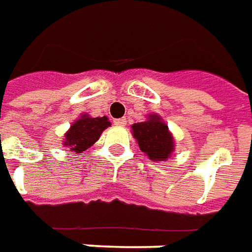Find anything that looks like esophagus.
I'll list each match as a JSON object with an SVG mask.
<instances>
[{
  "label": "esophagus",
  "instance_id": "34e87169",
  "mask_svg": "<svg viewBox=\"0 0 252 252\" xmlns=\"http://www.w3.org/2000/svg\"><path fill=\"white\" fill-rule=\"evenodd\" d=\"M114 123H115L117 126H125V125H126V118H119V119H115Z\"/></svg>",
  "mask_w": 252,
  "mask_h": 252
}]
</instances>
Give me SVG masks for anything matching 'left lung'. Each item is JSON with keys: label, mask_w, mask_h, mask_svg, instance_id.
I'll list each match as a JSON object with an SVG mask.
<instances>
[{"label": "left lung", "mask_w": 252, "mask_h": 252, "mask_svg": "<svg viewBox=\"0 0 252 252\" xmlns=\"http://www.w3.org/2000/svg\"><path fill=\"white\" fill-rule=\"evenodd\" d=\"M140 149L153 161H165L174 152V137L158 114H151L145 122L131 126Z\"/></svg>", "instance_id": "obj_1"}]
</instances>
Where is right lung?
<instances>
[{
    "label": "right lung",
    "instance_id": "right-lung-1",
    "mask_svg": "<svg viewBox=\"0 0 252 252\" xmlns=\"http://www.w3.org/2000/svg\"><path fill=\"white\" fill-rule=\"evenodd\" d=\"M111 123L107 117L91 118L87 114L81 115L66 131L63 145L69 146L74 153L87 151L99 140V137Z\"/></svg>",
    "mask_w": 252,
    "mask_h": 252
}]
</instances>
